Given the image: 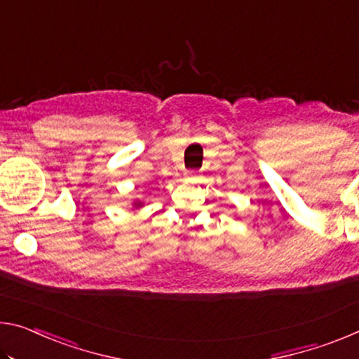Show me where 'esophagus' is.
Returning <instances> with one entry per match:
<instances>
[{
  "instance_id": "1",
  "label": "esophagus",
  "mask_w": 359,
  "mask_h": 359,
  "mask_svg": "<svg viewBox=\"0 0 359 359\" xmlns=\"http://www.w3.org/2000/svg\"><path fill=\"white\" fill-rule=\"evenodd\" d=\"M189 175H190V177H193V175H196V172H195V170H189Z\"/></svg>"
}]
</instances>
